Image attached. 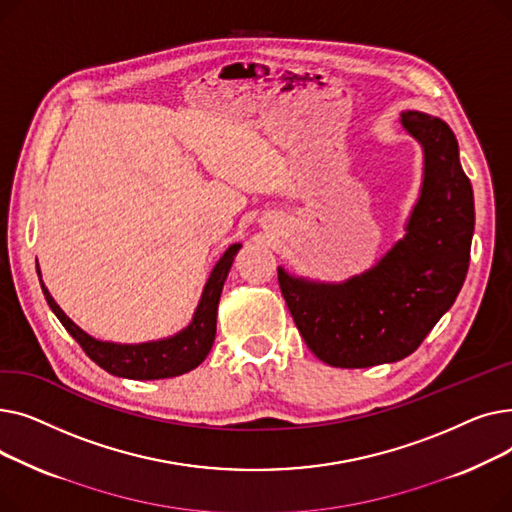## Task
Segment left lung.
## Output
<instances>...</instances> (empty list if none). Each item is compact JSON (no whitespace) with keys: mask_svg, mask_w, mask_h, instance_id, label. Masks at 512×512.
<instances>
[{"mask_svg":"<svg viewBox=\"0 0 512 512\" xmlns=\"http://www.w3.org/2000/svg\"><path fill=\"white\" fill-rule=\"evenodd\" d=\"M400 124L421 145L423 174L405 234L365 272L319 282L278 267L309 351L332 367L396 363L417 351L463 288L475 230L473 188L450 126L423 112Z\"/></svg>","mask_w":512,"mask_h":512,"instance_id":"obj_1","label":"left lung"}]
</instances>
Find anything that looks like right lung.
<instances>
[{"label":"right lung","mask_w":512,"mask_h":512,"mask_svg":"<svg viewBox=\"0 0 512 512\" xmlns=\"http://www.w3.org/2000/svg\"><path fill=\"white\" fill-rule=\"evenodd\" d=\"M240 247H242L240 242H234V245H230L224 251L218 263L213 265V270L203 286L201 299L193 313L191 324L168 338L139 342V344L97 340L91 334H87L83 328H78L74 321L60 309V305L53 301L47 286L41 280L39 263H37V274H39L41 288L49 309L62 321L66 332L80 346H83V351L91 361H95L107 373L118 375V378L166 380L199 367L209 355L215 340V324H218V305L222 297V288Z\"/></svg>","instance_id":"right-lung-1"}]
</instances>
